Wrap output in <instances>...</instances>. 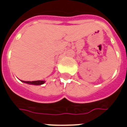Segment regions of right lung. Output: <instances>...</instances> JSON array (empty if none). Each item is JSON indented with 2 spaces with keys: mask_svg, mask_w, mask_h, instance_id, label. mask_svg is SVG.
Segmentation results:
<instances>
[{
  "mask_svg": "<svg viewBox=\"0 0 127 127\" xmlns=\"http://www.w3.org/2000/svg\"><path fill=\"white\" fill-rule=\"evenodd\" d=\"M21 81L24 82V83L32 85H41L45 82V80H37V81H23V80H21Z\"/></svg>",
  "mask_w": 127,
  "mask_h": 127,
  "instance_id": "1",
  "label": "right lung"
}]
</instances>
